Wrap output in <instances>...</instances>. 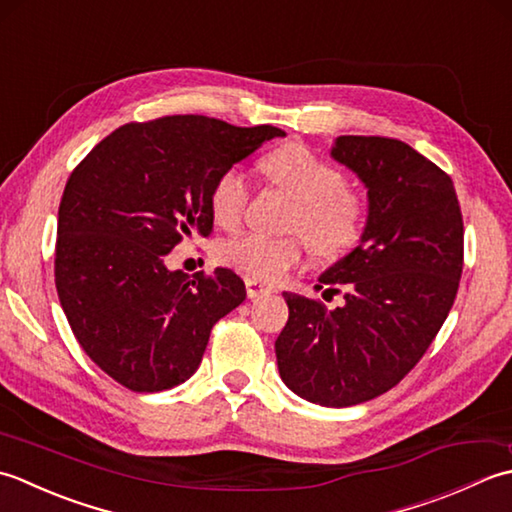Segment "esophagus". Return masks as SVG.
<instances>
[{
    "label": "esophagus",
    "instance_id": "1",
    "mask_svg": "<svg viewBox=\"0 0 512 512\" xmlns=\"http://www.w3.org/2000/svg\"><path fill=\"white\" fill-rule=\"evenodd\" d=\"M245 287H247L249 298H260V296L274 294V287L263 283V280H258V278H245Z\"/></svg>",
    "mask_w": 512,
    "mask_h": 512
}]
</instances>
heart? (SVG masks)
I'll use <instances>...</instances> for the list:
<instances>
[{"mask_svg":"<svg viewBox=\"0 0 512 512\" xmlns=\"http://www.w3.org/2000/svg\"><path fill=\"white\" fill-rule=\"evenodd\" d=\"M271 185L296 201L287 229L305 233L320 258H340L356 247L364 232L367 205L351 190L344 174L302 143H289L260 163ZM252 187L241 168L218 174L210 192V210L218 227L234 229L247 214ZM305 235V236H306ZM304 236V237H305ZM299 234L265 236L245 232L218 247L225 265L260 280H278L296 269L309 245Z\"/></svg>","mask_w":512,"mask_h":512,"instance_id":"obj_1","label":"heart"}]
</instances>
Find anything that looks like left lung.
I'll return each mask as SVG.
<instances>
[{"label":"left lung","mask_w":512,"mask_h":512,"mask_svg":"<svg viewBox=\"0 0 512 512\" xmlns=\"http://www.w3.org/2000/svg\"><path fill=\"white\" fill-rule=\"evenodd\" d=\"M331 156L367 185V227L320 276L325 298L347 289L342 307L285 291L276 360L300 398L340 409L393 389L431 347L460 287L464 221L451 176L411 145L349 134Z\"/></svg>","instance_id":"obj_1"}]
</instances>
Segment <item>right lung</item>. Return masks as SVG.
Returning <instances> with one entry per match:
<instances>
[{
  "mask_svg": "<svg viewBox=\"0 0 512 512\" xmlns=\"http://www.w3.org/2000/svg\"><path fill=\"white\" fill-rule=\"evenodd\" d=\"M274 137L285 132L172 114L121 125L72 170L59 203L57 294L81 349L121 387L185 382L212 327L245 300L232 269L187 276L165 256L212 234L218 174Z\"/></svg>",
  "mask_w": 512,
  "mask_h": 512,
  "instance_id": "add662e5",
  "label": "right lung"
}]
</instances>
